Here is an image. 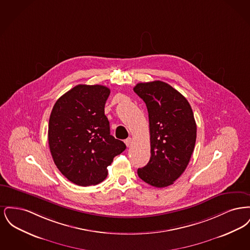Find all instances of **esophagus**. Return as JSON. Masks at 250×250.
<instances>
[{
  "label": "esophagus",
  "mask_w": 250,
  "mask_h": 250,
  "mask_svg": "<svg viewBox=\"0 0 250 250\" xmlns=\"http://www.w3.org/2000/svg\"><path fill=\"white\" fill-rule=\"evenodd\" d=\"M125 143L126 144L127 147H129L131 145V143H132V139H131V138H127V139L125 141Z\"/></svg>",
  "instance_id": "1"
}]
</instances>
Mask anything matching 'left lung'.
Returning <instances> with one entry per match:
<instances>
[{"label": "left lung", "instance_id": "left-lung-1", "mask_svg": "<svg viewBox=\"0 0 250 250\" xmlns=\"http://www.w3.org/2000/svg\"><path fill=\"white\" fill-rule=\"evenodd\" d=\"M133 90L146 104L151 143L150 160L138 175L153 187L165 188L189 163L197 138L194 114L187 98L166 83H141Z\"/></svg>", "mask_w": 250, "mask_h": 250}]
</instances>
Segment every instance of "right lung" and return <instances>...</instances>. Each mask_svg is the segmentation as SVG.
<instances>
[{
	"label": "right lung",
	"mask_w": 250,
	"mask_h": 250,
	"mask_svg": "<svg viewBox=\"0 0 250 250\" xmlns=\"http://www.w3.org/2000/svg\"><path fill=\"white\" fill-rule=\"evenodd\" d=\"M110 90L103 85L80 84L54 104L48 122V145L53 161L70 182L97 185L107 167L126 146L110 135L105 104Z\"/></svg>",
	"instance_id": "obj_1"
}]
</instances>
